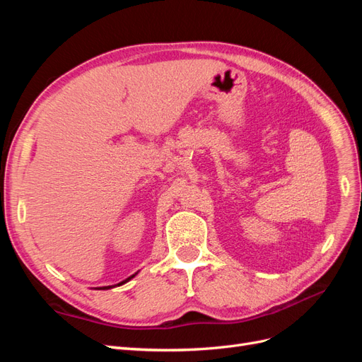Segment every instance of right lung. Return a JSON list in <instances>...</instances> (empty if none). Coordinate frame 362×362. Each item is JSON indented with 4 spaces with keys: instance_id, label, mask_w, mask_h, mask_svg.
<instances>
[{
    "instance_id": "1",
    "label": "right lung",
    "mask_w": 362,
    "mask_h": 362,
    "mask_svg": "<svg viewBox=\"0 0 362 362\" xmlns=\"http://www.w3.org/2000/svg\"><path fill=\"white\" fill-rule=\"evenodd\" d=\"M136 275H137V273H134V275H131L129 278L124 279L122 282H119V284H115V286H105V287H98V288H100V290H108V288H115V287H119V286H124V284H127L128 281H131V279H133V278H134Z\"/></svg>"
}]
</instances>
